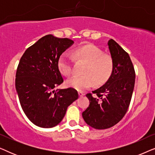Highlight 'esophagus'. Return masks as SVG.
I'll return each mask as SVG.
<instances>
[{
  "instance_id": "esophagus-1",
  "label": "esophagus",
  "mask_w": 155,
  "mask_h": 155,
  "mask_svg": "<svg viewBox=\"0 0 155 155\" xmlns=\"http://www.w3.org/2000/svg\"><path fill=\"white\" fill-rule=\"evenodd\" d=\"M78 95H79V97H83L84 95V94L82 92H78Z\"/></svg>"
}]
</instances>
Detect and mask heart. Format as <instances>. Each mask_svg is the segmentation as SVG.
<instances>
[{
  "mask_svg": "<svg viewBox=\"0 0 155 155\" xmlns=\"http://www.w3.org/2000/svg\"><path fill=\"white\" fill-rule=\"evenodd\" d=\"M73 56L77 61L86 63L82 74L75 75L65 81L68 87L83 91L90 88L95 82L97 85L107 82L113 73L114 61L109 55L104 54L100 48L93 44H87L76 48ZM58 68L60 73L65 76H69L73 72V59L68 53H63L58 61Z\"/></svg>",
  "mask_w": 155,
  "mask_h": 155,
  "instance_id": "heart-1",
  "label": "heart"
}]
</instances>
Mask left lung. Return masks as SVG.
I'll return each instance as SVG.
<instances>
[{
    "label": "left lung",
    "mask_w": 155,
    "mask_h": 155,
    "mask_svg": "<svg viewBox=\"0 0 155 155\" xmlns=\"http://www.w3.org/2000/svg\"><path fill=\"white\" fill-rule=\"evenodd\" d=\"M114 61L113 73L106 83L86 97L90 105L82 112L86 124L97 130L109 128L122 119L127 112L135 85V74L128 54L112 39L108 41Z\"/></svg>",
    "instance_id": "8db88e82"
}]
</instances>
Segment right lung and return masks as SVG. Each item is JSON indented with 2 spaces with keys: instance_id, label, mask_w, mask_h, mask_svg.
<instances>
[{
  "instance_id": "right-lung-1",
  "label": "right lung",
  "mask_w": 155,
  "mask_h": 155,
  "mask_svg": "<svg viewBox=\"0 0 155 155\" xmlns=\"http://www.w3.org/2000/svg\"><path fill=\"white\" fill-rule=\"evenodd\" d=\"M73 44L68 38L48 35L27 48L20 58L15 88L23 111L36 126H57L68 106L78 98L73 88L54 90L63 82L57 65L59 57Z\"/></svg>"
}]
</instances>
